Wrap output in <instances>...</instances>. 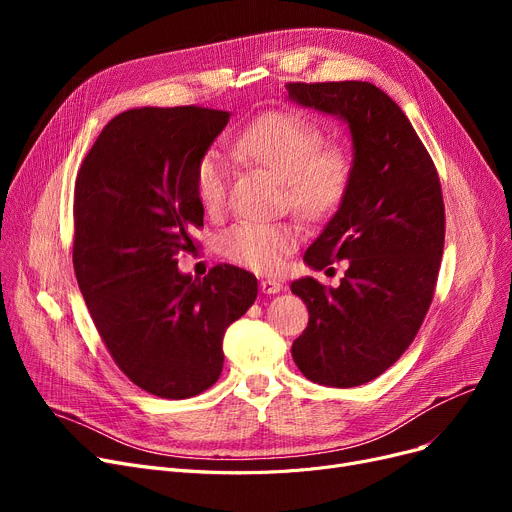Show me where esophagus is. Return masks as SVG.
I'll return each instance as SVG.
<instances>
[{
  "label": "esophagus",
  "instance_id": "34e87169",
  "mask_svg": "<svg viewBox=\"0 0 512 512\" xmlns=\"http://www.w3.org/2000/svg\"><path fill=\"white\" fill-rule=\"evenodd\" d=\"M259 288L263 294H278L282 290V284L276 280H261Z\"/></svg>",
  "mask_w": 512,
  "mask_h": 512
}]
</instances>
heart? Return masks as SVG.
I'll use <instances>...</instances> for the list:
<instances>
[{
    "instance_id": "b5f03b06",
    "label": "heart",
    "mask_w": 512,
    "mask_h": 512,
    "mask_svg": "<svg viewBox=\"0 0 512 512\" xmlns=\"http://www.w3.org/2000/svg\"><path fill=\"white\" fill-rule=\"evenodd\" d=\"M326 134L301 114L267 112L242 128L232 149L284 180L286 205L307 222H324L342 207L353 180V159L338 145H324ZM228 164L207 151L195 168V193L209 215L226 205ZM299 247L292 222H238L224 232L220 249L232 263L251 272L272 274Z\"/></svg>"
}]
</instances>
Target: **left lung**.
<instances>
[{
  "mask_svg": "<svg viewBox=\"0 0 512 512\" xmlns=\"http://www.w3.org/2000/svg\"><path fill=\"white\" fill-rule=\"evenodd\" d=\"M288 97L348 124L353 180L342 207L307 249L324 270L348 259L338 288L292 282L309 309L292 359L307 380L367 384L392 367L432 305L444 253V199L432 157L409 118L375 85L288 83Z\"/></svg>",
  "mask_w": 512,
  "mask_h": 512,
  "instance_id": "1",
  "label": "left lung"
}]
</instances>
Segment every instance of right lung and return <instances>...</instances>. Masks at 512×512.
I'll use <instances>...</instances> for the list:
<instances>
[{
    "label": "right lung",
    "instance_id": "right-lung-1",
    "mask_svg": "<svg viewBox=\"0 0 512 512\" xmlns=\"http://www.w3.org/2000/svg\"><path fill=\"white\" fill-rule=\"evenodd\" d=\"M228 112L139 107L110 120L74 184V274L93 324L126 378L182 400L218 382L224 334L257 299V278L215 265L199 280L176 255L203 226L197 161Z\"/></svg>",
    "mask_w": 512,
    "mask_h": 512
}]
</instances>
